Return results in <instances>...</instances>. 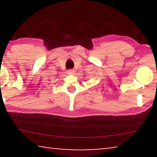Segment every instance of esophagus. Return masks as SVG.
I'll list each match as a JSON object with an SVG mask.
<instances>
[{
	"label": "esophagus",
	"mask_w": 157,
	"mask_h": 157,
	"mask_svg": "<svg viewBox=\"0 0 157 157\" xmlns=\"http://www.w3.org/2000/svg\"><path fill=\"white\" fill-rule=\"evenodd\" d=\"M67 73L68 74H74V73H75V71L72 70V69H70V70H68L67 71Z\"/></svg>",
	"instance_id": "obj_1"
}]
</instances>
